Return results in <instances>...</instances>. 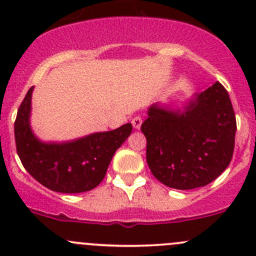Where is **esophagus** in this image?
I'll use <instances>...</instances> for the list:
<instances>
[{"label": "esophagus", "mask_w": 256, "mask_h": 256, "mask_svg": "<svg viewBox=\"0 0 256 256\" xmlns=\"http://www.w3.org/2000/svg\"><path fill=\"white\" fill-rule=\"evenodd\" d=\"M131 124H132V126L135 130H140L141 125H142V118H141V116H136V118H132Z\"/></svg>", "instance_id": "obj_1"}]
</instances>
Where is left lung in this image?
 Returning a JSON list of instances; mask_svg holds the SVG:
<instances>
[{"mask_svg":"<svg viewBox=\"0 0 256 256\" xmlns=\"http://www.w3.org/2000/svg\"><path fill=\"white\" fill-rule=\"evenodd\" d=\"M141 130L152 174L167 187L184 190L204 187L228 167L236 121L228 92L216 82L180 108L152 104Z\"/></svg>","mask_w":256,"mask_h":256,"instance_id":"obj_1","label":"left lung"}]
</instances>
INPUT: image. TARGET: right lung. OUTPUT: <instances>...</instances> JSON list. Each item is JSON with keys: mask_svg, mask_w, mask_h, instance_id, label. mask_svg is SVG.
<instances>
[{"mask_svg": "<svg viewBox=\"0 0 256 256\" xmlns=\"http://www.w3.org/2000/svg\"><path fill=\"white\" fill-rule=\"evenodd\" d=\"M26 94L14 122L17 154L23 167L40 184L54 192L82 193L100 184L116 150L132 131L130 122L70 141H42L32 130V92Z\"/></svg>", "mask_w": 256, "mask_h": 256, "instance_id": "1", "label": "right lung"}]
</instances>
